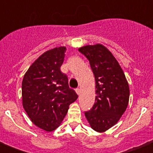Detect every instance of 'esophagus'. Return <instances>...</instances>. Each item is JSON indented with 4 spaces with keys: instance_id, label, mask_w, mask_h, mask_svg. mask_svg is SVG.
I'll return each mask as SVG.
<instances>
[{
    "instance_id": "1",
    "label": "esophagus",
    "mask_w": 153,
    "mask_h": 153,
    "mask_svg": "<svg viewBox=\"0 0 153 153\" xmlns=\"http://www.w3.org/2000/svg\"><path fill=\"white\" fill-rule=\"evenodd\" d=\"M75 91H76V93L78 95H79V94H80V90H79V89H76Z\"/></svg>"
}]
</instances>
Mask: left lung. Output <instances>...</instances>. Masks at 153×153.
<instances>
[{
    "instance_id": "obj_1",
    "label": "left lung",
    "mask_w": 153,
    "mask_h": 153,
    "mask_svg": "<svg viewBox=\"0 0 153 153\" xmlns=\"http://www.w3.org/2000/svg\"><path fill=\"white\" fill-rule=\"evenodd\" d=\"M90 62L95 79V102L85 112L91 128L104 132L116 125L126 111L130 90L124 72L109 49L102 44L79 48Z\"/></svg>"
}]
</instances>
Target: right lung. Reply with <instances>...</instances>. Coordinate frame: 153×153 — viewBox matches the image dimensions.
Wrapping results in <instances>:
<instances>
[{
	"label": "right lung",
	"mask_w": 153,
	"mask_h": 153,
	"mask_svg": "<svg viewBox=\"0 0 153 153\" xmlns=\"http://www.w3.org/2000/svg\"><path fill=\"white\" fill-rule=\"evenodd\" d=\"M65 47L54 48L38 57L25 74L22 84V105L33 124L53 131L62 123L69 105L78 98L61 72Z\"/></svg>",
	"instance_id": "right-lung-1"
}]
</instances>
